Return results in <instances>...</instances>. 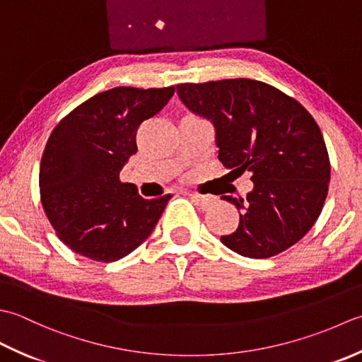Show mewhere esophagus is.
<instances>
[{"mask_svg": "<svg viewBox=\"0 0 362 362\" xmlns=\"http://www.w3.org/2000/svg\"><path fill=\"white\" fill-rule=\"evenodd\" d=\"M189 197L194 200L198 206H202V208H209V206L216 204L217 198L214 195H200V194H189Z\"/></svg>", "mask_w": 362, "mask_h": 362, "instance_id": "obj_1", "label": "esophagus"}]
</instances>
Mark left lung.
I'll use <instances>...</instances> for the list:
<instances>
[{
  "label": "left lung",
  "instance_id": "left-lung-1",
  "mask_svg": "<svg viewBox=\"0 0 362 362\" xmlns=\"http://www.w3.org/2000/svg\"><path fill=\"white\" fill-rule=\"evenodd\" d=\"M181 101L212 122L218 160L252 173L247 198L222 197L240 211L223 245L245 257L283 253L311 230L329 186V158L314 117L261 81L238 78L178 84Z\"/></svg>",
  "mask_w": 362,
  "mask_h": 362
}]
</instances>
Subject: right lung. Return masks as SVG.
I'll return each mask as SVG.
<instances>
[{
	"label": "right lung",
	"instance_id": "1",
	"mask_svg": "<svg viewBox=\"0 0 362 362\" xmlns=\"http://www.w3.org/2000/svg\"><path fill=\"white\" fill-rule=\"evenodd\" d=\"M175 87H115L88 98L51 132L40 162V202L73 252L114 262L142 243L172 195L145 200L120 172L136 154V134L173 97Z\"/></svg>",
	"mask_w": 362,
	"mask_h": 362
}]
</instances>
